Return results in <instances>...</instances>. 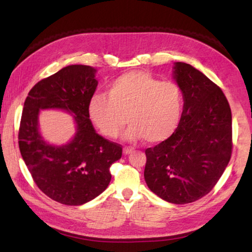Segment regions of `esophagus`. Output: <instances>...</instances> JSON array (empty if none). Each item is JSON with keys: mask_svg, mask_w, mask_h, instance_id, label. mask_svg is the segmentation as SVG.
Returning a JSON list of instances; mask_svg holds the SVG:
<instances>
[{"mask_svg": "<svg viewBox=\"0 0 252 252\" xmlns=\"http://www.w3.org/2000/svg\"><path fill=\"white\" fill-rule=\"evenodd\" d=\"M132 151H133V148H131V147L123 148V153H125V155H130V153H132Z\"/></svg>", "mask_w": 252, "mask_h": 252, "instance_id": "esophagus-1", "label": "esophagus"}]
</instances>
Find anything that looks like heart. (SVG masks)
<instances>
[{
  "label": "heart",
  "mask_w": 252,
  "mask_h": 252,
  "mask_svg": "<svg viewBox=\"0 0 252 252\" xmlns=\"http://www.w3.org/2000/svg\"><path fill=\"white\" fill-rule=\"evenodd\" d=\"M106 94L91 97L89 113L108 138H117L129 121L126 139L144 138L158 143L170 138L180 122L183 97L179 85L171 81L160 82L148 72L121 74L108 85Z\"/></svg>",
  "instance_id": "b5f03b06"
}]
</instances>
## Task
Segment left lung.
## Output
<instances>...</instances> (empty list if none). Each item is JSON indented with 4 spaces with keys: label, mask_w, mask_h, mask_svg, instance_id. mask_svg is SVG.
Here are the masks:
<instances>
[{
    "label": "left lung",
    "mask_w": 252,
    "mask_h": 252,
    "mask_svg": "<svg viewBox=\"0 0 252 252\" xmlns=\"http://www.w3.org/2000/svg\"><path fill=\"white\" fill-rule=\"evenodd\" d=\"M183 111L173 134L146 150L144 179L165 201L185 204L208 194L232 153V118L221 89L192 65L176 62Z\"/></svg>",
    "instance_id": "obj_1"
}]
</instances>
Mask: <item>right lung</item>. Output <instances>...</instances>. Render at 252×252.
<instances>
[{"instance_id":"add662e5","label":"right lung","mask_w":252,"mask_h":252,"mask_svg":"<svg viewBox=\"0 0 252 252\" xmlns=\"http://www.w3.org/2000/svg\"><path fill=\"white\" fill-rule=\"evenodd\" d=\"M95 69L69 65L37 82L29 92L19 129V148L35 185L54 201L81 206L94 199L111 181L110 167L122 146L97 134L89 102L95 92ZM62 108L74 114L77 133L65 146L46 144L38 132V111Z\"/></svg>"}]
</instances>
